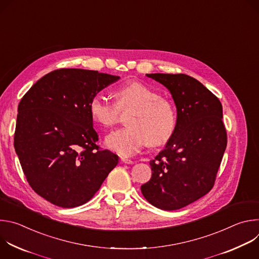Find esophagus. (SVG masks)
<instances>
[{
  "label": "esophagus",
  "instance_id": "34e87169",
  "mask_svg": "<svg viewBox=\"0 0 259 259\" xmlns=\"http://www.w3.org/2000/svg\"><path fill=\"white\" fill-rule=\"evenodd\" d=\"M121 161H122V163H125V164H133V163H134L132 160L126 159V158H122Z\"/></svg>",
  "mask_w": 259,
  "mask_h": 259
}]
</instances>
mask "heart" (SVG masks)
Instances as JSON below:
<instances>
[{
    "label": "heart",
    "instance_id": "b5f03b06",
    "mask_svg": "<svg viewBox=\"0 0 259 259\" xmlns=\"http://www.w3.org/2000/svg\"><path fill=\"white\" fill-rule=\"evenodd\" d=\"M116 102L103 93L90 100L92 119L103 128H110L120 120L122 113L130 112L127 128L109 133L105 137L108 150L122 157H131L150 141L151 145L166 143L173 135L177 115L173 102L141 82L133 81L115 90Z\"/></svg>",
    "mask_w": 259,
    "mask_h": 259
}]
</instances>
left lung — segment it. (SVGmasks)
<instances>
[{
    "label": "left lung",
    "instance_id": "8db88e82",
    "mask_svg": "<svg viewBox=\"0 0 259 259\" xmlns=\"http://www.w3.org/2000/svg\"><path fill=\"white\" fill-rule=\"evenodd\" d=\"M171 93L177 110L175 131L165 149L150 162L152 178L143 197L162 210H177L211 191L228 135L223 105L202 83L184 73H151Z\"/></svg>",
    "mask_w": 259,
    "mask_h": 259
}]
</instances>
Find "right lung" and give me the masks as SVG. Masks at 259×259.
Segmentation results:
<instances>
[{"label": "right lung", "instance_id": "right-lung-1", "mask_svg": "<svg viewBox=\"0 0 259 259\" xmlns=\"http://www.w3.org/2000/svg\"><path fill=\"white\" fill-rule=\"evenodd\" d=\"M118 76L81 68L55 69L18 104L14 147L30 188L48 202L73 208L87 203L119 162L96 143L89 103Z\"/></svg>", "mask_w": 259, "mask_h": 259}]
</instances>
